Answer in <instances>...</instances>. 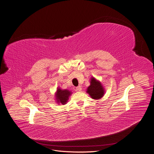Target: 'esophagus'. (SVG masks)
I'll return each mask as SVG.
<instances>
[{"mask_svg":"<svg viewBox=\"0 0 154 154\" xmlns=\"http://www.w3.org/2000/svg\"><path fill=\"white\" fill-rule=\"evenodd\" d=\"M82 90V87L81 86H78L77 87H76L75 88V91H80Z\"/></svg>","mask_w":154,"mask_h":154,"instance_id":"obj_1","label":"esophagus"}]
</instances>
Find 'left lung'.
Masks as SVG:
<instances>
[{
  "mask_svg": "<svg viewBox=\"0 0 154 154\" xmlns=\"http://www.w3.org/2000/svg\"><path fill=\"white\" fill-rule=\"evenodd\" d=\"M105 89L101 82L91 77L90 79V85L87 89V93L93 100H100L105 94Z\"/></svg>",
  "mask_w": 154,
  "mask_h": 154,
  "instance_id": "8db88e82",
  "label": "left lung"
}]
</instances>
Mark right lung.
Here are the masks:
<instances>
[{
    "instance_id": "add662e5",
    "label": "right lung",
    "mask_w": 154,
    "mask_h": 154,
    "mask_svg": "<svg viewBox=\"0 0 154 154\" xmlns=\"http://www.w3.org/2000/svg\"><path fill=\"white\" fill-rule=\"evenodd\" d=\"M72 91L69 90H63L60 87L57 88V91L55 93V100L58 104H66L69 98V96L72 94Z\"/></svg>"
}]
</instances>
